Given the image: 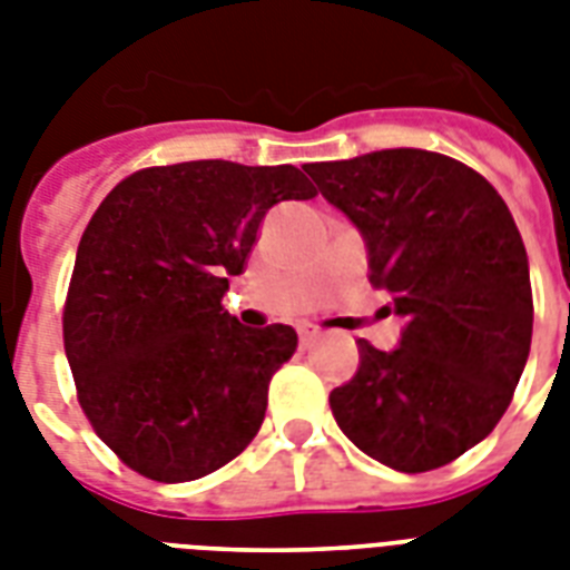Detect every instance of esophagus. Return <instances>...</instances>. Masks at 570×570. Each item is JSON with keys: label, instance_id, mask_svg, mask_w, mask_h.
I'll use <instances>...</instances> for the list:
<instances>
[{"label": "esophagus", "instance_id": "34e87169", "mask_svg": "<svg viewBox=\"0 0 570 570\" xmlns=\"http://www.w3.org/2000/svg\"><path fill=\"white\" fill-rule=\"evenodd\" d=\"M316 334H320V331H316V325H311V322H304V325H298V340H302L304 348L311 346L313 340H316Z\"/></svg>", "mask_w": 570, "mask_h": 570}]
</instances>
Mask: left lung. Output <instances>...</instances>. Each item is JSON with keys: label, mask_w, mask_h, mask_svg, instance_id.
Wrapping results in <instances>:
<instances>
[{"label": "left lung", "mask_w": 570, "mask_h": 570, "mask_svg": "<svg viewBox=\"0 0 570 570\" xmlns=\"http://www.w3.org/2000/svg\"><path fill=\"white\" fill-rule=\"evenodd\" d=\"M304 171L361 230L370 281L405 320L390 352L357 340L334 420L399 473L443 468L500 423L530 357V259L512 213L482 174L416 147Z\"/></svg>", "instance_id": "1"}]
</instances>
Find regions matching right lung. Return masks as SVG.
Instances as JSON below:
<instances>
[{"mask_svg":"<svg viewBox=\"0 0 570 570\" xmlns=\"http://www.w3.org/2000/svg\"><path fill=\"white\" fill-rule=\"evenodd\" d=\"M313 195L293 165L200 159L136 171L94 213L67 289L65 352L85 416L127 468L191 482L254 441L298 334L245 328L222 298L263 215Z\"/></svg>","mask_w":570,"mask_h":570,"instance_id":"right-lung-1","label":"right lung"}]
</instances>
